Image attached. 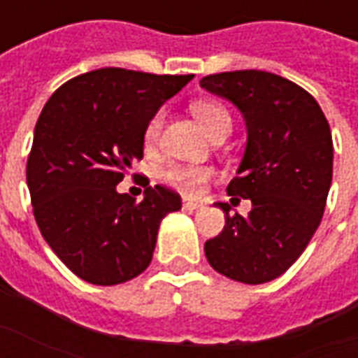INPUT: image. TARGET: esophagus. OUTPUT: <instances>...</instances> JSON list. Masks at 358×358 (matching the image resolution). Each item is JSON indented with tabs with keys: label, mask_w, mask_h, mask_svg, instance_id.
<instances>
[{
	"label": "esophagus",
	"mask_w": 358,
	"mask_h": 358,
	"mask_svg": "<svg viewBox=\"0 0 358 358\" xmlns=\"http://www.w3.org/2000/svg\"><path fill=\"white\" fill-rule=\"evenodd\" d=\"M182 206L187 208V210H200L202 204L200 202H194V200H182Z\"/></svg>",
	"instance_id": "34e87169"
}]
</instances>
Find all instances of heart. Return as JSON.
<instances>
[{"instance_id":"b5f03b06","label":"heart","mask_w":358,"mask_h":358,"mask_svg":"<svg viewBox=\"0 0 358 358\" xmlns=\"http://www.w3.org/2000/svg\"><path fill=\"white\" fill-rule=\"evenodd\" d=\"M190 108H192V114L200 120V124L204 125L206 131L210 135L219 131L225 125H231V116L225 110V106L215 103V101H194ZM164 114H166L164 108H160L148 118L147 125H145V133H143L147 147H154L160 139ZM211 176H213V169L210 166L177 164V166H171V168L166 169L162 177L168 185H171L173 189L181 190L185 194H198L206 187V182L210 181Z\"/></svg>"}]
</instances>
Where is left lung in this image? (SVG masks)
Returning a JSON list of instances; mask_svg holds the SVG:
<instances>
[{"mask_svg": "<svg viewBox=\"0 0 358 358\" xmlns=\"http://www.w3.org/2000/svg\"><path fill=\"white\" fill-rule=\"evenodd\" d=\"M200 85L246 120V150L227 192L233 204L252 200L248 216L215 204L225 227L206 242V257L238 282L275 280L303 254L324 213L334 162L328 120L303 87L263 70L211 74Z\"/></svg>", "mask_w": 358, "mask_h": 358, "instance_id": "obj_1", "label": "left lung"}]
</instances>
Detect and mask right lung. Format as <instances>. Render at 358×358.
Masks as SVG:
<instances>
[{
  "instance_id": "add662e5",
  "label": "right lung",
  "mask_w": 358,
  "mask_h": 358,
  "mask_svg": "<svg viewBox=\"0 0 358 358\" xmlns=\"http://www.w3.org/2000/svg\"><path fill=\"white\" fill-rule=\"evenodd\" d=\"M192 78L99 69L62 83L43 106L26 164L34 217L85 282L139 276L152 262L162 219L181 210V196L162 185L147 187L141 202L116 185L143 158L148 118Z\"/></svg>"
}]
</instances>
